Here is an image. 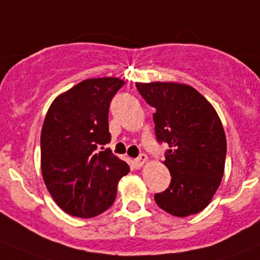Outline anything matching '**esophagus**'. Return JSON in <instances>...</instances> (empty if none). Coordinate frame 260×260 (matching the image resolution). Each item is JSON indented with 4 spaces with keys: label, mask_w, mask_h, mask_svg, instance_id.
<instances>
[{
    "label": "esophagus",
    "mask_w": 260,
    "mask_h": 260,
    "mask_svg": "<svg viewBox=\"0 0 260 260\" xmlns=\"http://www.w3.org/2000/svg\"><path fill=\"white\" fill-rule=\"evenodd\" d=\"M148 157L145 154H140L139 157L137 158V159H134V167L135 169H140V167H143V165H144L145 162H147Z\"/></svg>",
    "instance_id": "1"
}]
</instances>
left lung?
I'll use <instances>...</instances> for the list:
<instances>
[{"label":"left lung","instance_id":"obj_1","mask_svg":"<svg viewBox=\"0 0 260 260\" xmlns=\"http://www.w3.org/2000/svg\"><path fill=\"white\" fill-rule=\"evenodd\" d=\"M153 113L158 143H167L165 165L170 186L154 195L157 206L176 217L202 212L224 171L226 135L213 106L192 86L179 83L137 84Z\"/></svg>","mask_w":260,"mask_h":260}]
</instances>
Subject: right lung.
<instances>
[{"label":"right lung","mask_w":260,"mask_h":260,"mask_svg":"<svg viewBox=\"0 0 260 260\" xmlns=\"http://www.w3.org/2000/svg\"><path fill=\"white\" fill-rule=\"evenodd\" d=\"M125 81L86 79L52 102L41 134L44 184L68 214L91 218L113 204L127 163L103 145L111 142L108 108Z\"/></svg>","instance_id":"right-lung-1"}]
</instances>
